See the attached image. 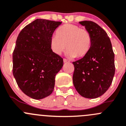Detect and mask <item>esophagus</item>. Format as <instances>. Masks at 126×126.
Listing matches in <instances>:
<instances>
[{"label":"esophagus","mask_w":126,"mask_h":126,"mask_svg":"<svg viewBox=\"0 0 126 126\" xmlns=\"http://www.w3.org/2000/svg\"><path fill=\"white\" fill-rule=\"evenodd\" d=\"M63 62H64V63H69V61L66 59H63Z\"/></svg>","instance_id":"esophagus-1"}]
</instances>
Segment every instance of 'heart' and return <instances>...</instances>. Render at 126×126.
<instances>
[{
    "label": "heart",
    "instance_id": "heart-1",
    "mask_svg": "<svg viewBox=\"0 0 126 126\" xmlns=\"http://www.w3.org/2000/svg\"><path fill=\"white\" fill-rule=\"evenodd\" d=\"M92 45L91 34L86 29L75 24H68L61 27L50 41L51 50L60 55L67 47L69 57L82 58L87 55Z\"/></svg>",
    "mask_w": 126,
    "mask_h": 126
}]
</instances>
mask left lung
Masks as SVG:
<instances>
[{
  "mask_svg": "<svg viewBox=\"0 0 126 126\" xmlns=\"http://www.w3.org/2000/svg\"><path fill=\"white\" fill-rule=\"evenodd\" d=\"M91 34L92 45L89 53L73 62L74 87L83 97L96 98L110 87L115 73L114 54L107 32L91 21L79 22Z\"/></svg>",
  "mask_w": 126,
  "mask_h": 126,
  "instance_id": "1",
  "label": "left lung"
}]
</instances>
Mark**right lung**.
Returning <instances> with one entry per match:
<instances>
[{"instance_id":"obj_1","label":"right lung","mask_w":126,"mask_h":126,"mask_svg":"<svg viewBox=\"0 0 126 126\" xmlns=\"http://www.w3.org/2000/svg\"><path fill=\"white\" fill-rule=\"evenodd\" d=\"M62 22L37 19L26 26L17 37L13 53V74L26 95L40 100L53 92L63 58L52 52L50 41Z\"/></svg>"}]
</instances>
